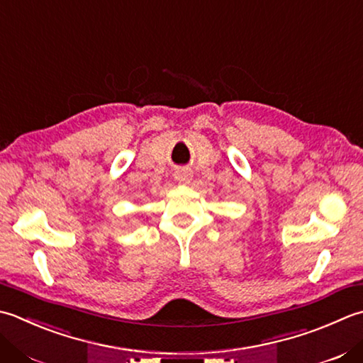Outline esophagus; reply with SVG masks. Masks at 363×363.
<instances>
[{
	"mask_svg": "<svg viewBox=\"0 0 363 363\" xmlns=\"http://www.w3.org/2000/svg\"><path fill=\"white\" fill-rule=\"evenodd\" d=\"M189 174L187 173H182V172H179V173H176V179H179V181H189Z\"/></svg>",
	"mask_w": 363,
	"mask_h": 363,
	"instance_id": "obj_1",
	"label": "esophagus"
}]
</instances>
